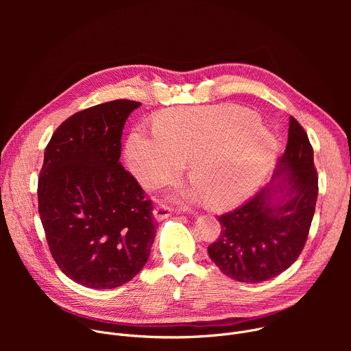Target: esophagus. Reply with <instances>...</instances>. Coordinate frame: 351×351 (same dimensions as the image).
I'll use <instances>...</instances> for the list:
<instances>
[{
    "mask_svg": "<svg viewBox=\"0 0 351 351\" xmlns=\"http://www.w3.org/2000/svg\"><path fill=\"white\" fill-rule=\"evenodd\" d=\"M171 214H172V210H171L169 207H167V206H158V207H156L154 211H153V215H154V218H156L157 221L167 219V218L171 217Z\"/></svg>",
    "mask_w": 351,
    "mask_h": 351,
    "instance_id": "obj_1",
    "label": "esophagus"
}]
</instances>
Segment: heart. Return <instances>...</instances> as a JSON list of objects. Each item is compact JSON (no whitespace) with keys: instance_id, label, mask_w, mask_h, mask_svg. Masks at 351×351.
Here are the masks:
<instances>
[{"instance_id":"1","label":"heart","mask_w":351,"mask_h":351,"mask_svg":"<svg viewBox=\"0 0 351 351\" xmlns=\"http://www.w3.org/2000/svg\"><path fill=\"white\" fill-rule=\"evenodd\" d=\"M136 180L157 187L190 162L194 184L176 186L169 198L189 206L207 195L213 207H230L253 194L272 169L276 143L253 112L236 107L179 108L162 114L157 129L136 128L125 147Z\"/></svg>"}]
</instances>
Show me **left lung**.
<instances>
[{"label": "left lung", "mask_w": 351, "mask_h": 351, "mask_svg": "<svg viewBox=\"0 0 351 351\" xmlns=\"http://www.w3.org/2000/svg\"><path fill=\"white\" fill-rule=\"evenodd\" d=\"M318 197L308 136L293 117L287 145L269 184L243 207L221 215L208 256L226 276L258 283L286 271L306 244Z\"/></svg>", "instance_id": "8db88e82"}]
</instances>
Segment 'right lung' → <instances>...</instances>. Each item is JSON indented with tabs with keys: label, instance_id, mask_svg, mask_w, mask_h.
Instances as JSON below:
<instances>
[{
	"label": "right lung",
	"instance_id": "add662e5",
	"mask_svg": "<svg viewBox=\"0 0 351 351\" xmlns=\"http://www.w3.org/2000/svg\"><path fill=\"white\" fill-rule=\"evenodd\" d=\"M141 104L115 99L68 118L53 134L38 178V214L60 269L91 289H114L145 265L153 206L125 171L121 137Z\"/></svg>",
	"mask_w": 351,
	"mask_h": 351
}]
</instances>
